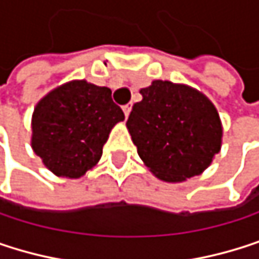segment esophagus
I'll use <instances>...</instances> for the list:
<instances>
[{
  "mask_svg": "<svg viewBox=\"0 0 259 259\" xmlns=\"http://www.w3.org/2000/svg\"><path fill=\"white\" fill-rule=\"evenodd\" d=\"M122 110H124V115H125V118H127L128 113H131V110H132V104H125V106H122Z\"/></svg>",
  "mask_w": 259,
  "mask_h": 259,
  "instance_id": "obj_1",
  "label": "esophagus"
}]
</instances>
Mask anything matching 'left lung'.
Instances as JSON below:
<instances>
[{
  "label": "left lung",
  "instance_id": "1",
  "mask_svg": "<svg viewBox=\"0 0 259 259\" xmlns=\"http://www.w3.org/2000/svg\"><path fill=\"white\" fill-rule=\"evenodd\" d=\"M141 94L127 128L152 173L167 182H182L208 168L222 146L214 104L196 89L162 80Z\"/></svg>",
  "mask_w": 259,
  "mask_h": 259
}]
</instances>
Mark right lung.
I'll return each instance as SVG.
<instances>
[{"label":"right lung","instance_id":"right-lung-1","mask_svg":"<svg viewBox=\"0 0 259 259\" xmlns=\"http://www.w3.org/2000/svg\"><path fill=\"white\" fill-rule=\"evenodd\" d=\"M122 119L109 88L74 80L37 103L31 147L54 175L75 179L100 161L112 127Z\"/></svg>","mask_w":259,"mask_h":259}]
</instances>
